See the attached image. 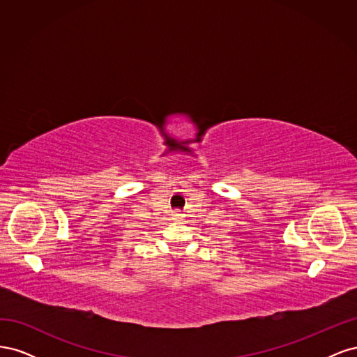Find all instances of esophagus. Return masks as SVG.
Returning <instances> with one entry per match:
<instances>
[{"instance_id":"obj_1","label":"esophagus","mask_w":357,"mask_h":357,"mask_svg":"<svg viewBox=\"0 0 357 357\" xmlns=\"http://www.w3.org/2000/svg\"><path fill=\"white\" fill-rule=\"evenodd\" d=\"M172 219H174V220H178V219H180V214H178L177 211H174V215H172Z\"/></svg>"}]
</instances>
